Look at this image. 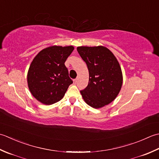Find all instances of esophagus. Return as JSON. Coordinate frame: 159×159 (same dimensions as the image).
<instances>
[{"label":"esophagus","instance_id":"34e87169","mask_svg":"<svg viewBox=\"0 0 159 159\" xmlns=\"http://www.w3.org/2000/svg\"><path fill=\"white\" fill-rule=\"evenodd\" d=\"M77 80H78V79H77V78H76V79H75V80H73V82H74V83H75V84H76V83L77 82Z\"/></svg>","mask_w":159,"mask_h":159}]
</instances>
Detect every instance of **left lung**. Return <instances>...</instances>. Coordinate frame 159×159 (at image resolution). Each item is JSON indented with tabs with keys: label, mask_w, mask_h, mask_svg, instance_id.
I'll return each instance as SVG.
<instances>
[{
	"label": "left lung",
	"mask_w": 159,
	"mask_h": 159,
	"mask_svg": "<svg viewBox=\"0 0 159 159\" xmlns=\"http://www.w3.org/2000/svg\"><path fill=\"white\" fill-rule=\"evenodd\" d=\"M80 56L89 72V84L80 90L84 101L94 108H99L114 100L121 89L123 76L120 65L106 47H78Z\"/></svg>",
	"instance_id": "obj_1"
}]
</instances>
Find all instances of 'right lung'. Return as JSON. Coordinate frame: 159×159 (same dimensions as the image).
Here are the masks:
<instances>
[{"label": "right lung", "mask_w": 159, "mask_h": 159, "mask_svg": "<svg viewBox=\"0 0 159 159\" xmlns=\"http://www.w3.org/2000/svg\"><path fill=\"white\" fill-rule=\"evenodd\" d=\"M73 46H52L42 50L32 61L27 74L31 93L39 102L51 105L63 98L73 80L64 62Z\"/></svg>", "instance_id": "1"}]
</instances>
